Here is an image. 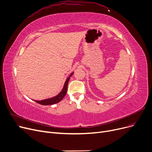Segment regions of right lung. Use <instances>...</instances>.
Masks as SVG:
<instances>
[{
  "instance_id": "right-lung-1",
  "label": "right lung",
  "mask_w": 152,
  "mask_h": 152,
  "mask_svg": "<svg viewBox=\"0 0 152 152\" xmlns=\"http://www.w3.org/2000/svg\"><path fill=\"white\" fill-rule=\"evenodd\" d=\"M73 73H72L70 76H69V77L67 78V79L66 80V82L65 83V85L63 86V88L62 89V91H61V92L60 94H58L57 96H55L54 97L50 98V99H45V100H34L35 102H36L37 103H39V104L42 105H53L55 104V103H57L58 102H60L63 98L65 96V95L66 94L67 92V87H68V84L69 82V80L70 79V77L73 75Z\"/></svg>"
}]
</instances>
